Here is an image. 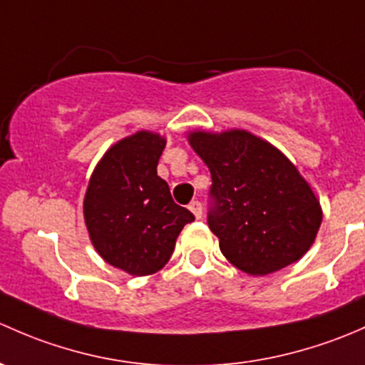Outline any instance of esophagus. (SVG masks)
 <instances>
[{"label": "esophagus", "instance_id": "34e87169", "mask_svg": "<svg viewBox=\"0 0 365 365\" xmlns=\"http://www.w3.org/2000/svg\"><path fill=\"white\" fill-rule=\"evenodd\" d=\"M187 207H190L191 212L195 214V217H197V220H200V217H202V204H200V202L193 200L190 205H187Z\"/></svg>", "mask_w": 365, "mask_h": 365}]
</instances>
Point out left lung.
Masks as SVG:
<instances>
[{
    "instance_id": "obj_1",
    "label": "left lung",
    "mask_w": 365,
    "mask_h": 365,
    "mask_svg": "<svg viewBox=\"0 0 365 365\" xmlns=\"http://www.w3.org/2000/svg\"><path fill=\"white\" fill-rule=\"evenodd\" d=\"M190 144L210 170L207 223L232 264L265 276L309 250L320 202L283 153L244 130L195 131Z\"/></svg>"
}]
</instances>
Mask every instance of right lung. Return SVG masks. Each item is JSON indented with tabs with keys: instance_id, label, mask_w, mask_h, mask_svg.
<instances>
[{
	"instance_id": "obj_1",
	"label": "right lung",
	"mask_w": 365,
	"mask_h": 365,
	"mask_svg": "<svg viewBox=\"0 0 365 365\" xmlns=\"http://www.w3.org/2000/svg\"><path fill=\"white\" fill-rule=\"evenodd\" d=\"M163 149L165 138L151 131L123 138L101 158L86 191L93 246L107 264L133 276L158 272L170 260L184 225L195 220L158 175Z\"/></svg>"
}]
</instances>
